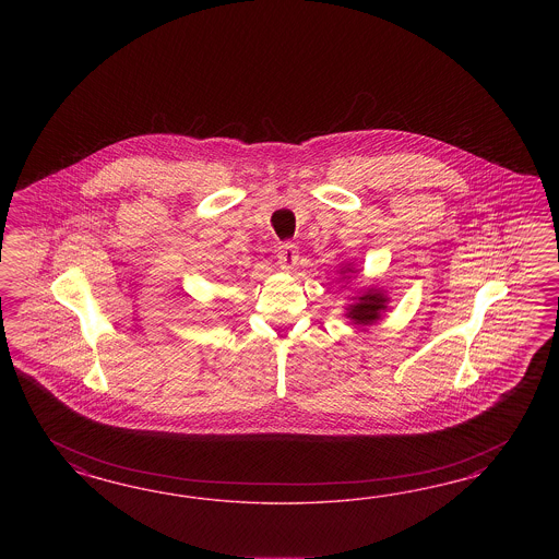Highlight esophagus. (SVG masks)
I'll list each match as a JSON object with an SVG mask.
<instances>
[{
	"instance_id": "1",
	"label": "esophagus",
	"mask_w": 559,
	"mask_h": 559,
	"mask_svg": "<svg viewBox=\"0 0 559 559\" xmlns=\"http://www.w3.org/2000/svg\"><path fill=\"white\" fill-rule=\"evenodd\" d=\"M278 264L285 272H290L297 266V260H299V250L295 243H283L278 246Z\"/></svg>"
}]
</instances>
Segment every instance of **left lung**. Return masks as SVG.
Masks as SVG:
<instances>
[{"label": "left lung", "mask_w": 559, "mask_h": 559, "mask_svg": "<svg viewBox=\"0 0 559 559\" xmlns=\"http://www.w3.org/2000/svg\"><path fill=\"white\" fill-rule=\"evenodd\" d=\"M356 272L358 271H356L353 264H346V266L340 269L342 281H346V283L353 278V274H356ZM348 299L353 304L344 307L346 309L344 316H346V320L355 323L356 328L372 325V323L379 322L383 318V313L388 311V307H390L388 293L381 287H374V285L358 288V293L353 295V297H348Z\"/></svg>", "instance_id": "left-lung-1"}]
</instances>
